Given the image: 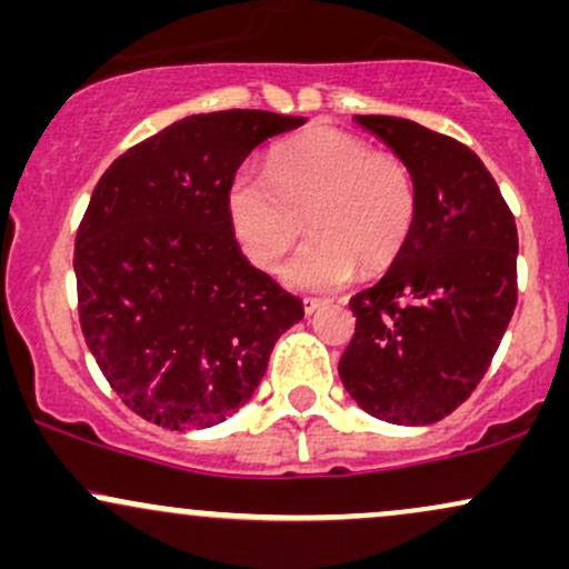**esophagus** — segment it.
<instances>
[{"label":"esophagus","mask_w":569,"mask_h":569,"mask_svg":"<svg viewBox=\"0 0 569 569\" xmlns=\"http://www.w3.org/2000/svg\"><path fill=\"white\" fill-rule=\"evenodd\" d=\"M302 305H305L307 316H312V312H318V310H321V307H326L329 302H326V299H310V297H307Z\"/></svg>","instance_id":"34e87169"}]
</instances>
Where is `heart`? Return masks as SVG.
I'll use <instances>...</instances> for the list:
<instances>
[{"instance_id":"b5f03b06","label":"heart","mask_w":569,"mask_h":569,"mask_svg":"<svg viewBox=\"0 0 569 569\" xmlns=\"http://www.w3.org/2000/svg\"><path fill=\"white\" fill-rule=\"evenodd\" d=\"M227 219L253 264L276 270L305 224L312 232L286 264L293 289H335L396 262L417 219L415 176L339 128H312L280 141L267 173L238 168L227 184Z\"/></svg>"}]
</instances>
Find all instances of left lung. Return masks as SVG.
I'll list each match as a JSON object with an SVG mask.
<instances>
[{
	"instance_id": "left-lung-1",
	"label": "left lung",
	"mask_w": 569,
	"mask_h": 569,
	"mask_svg": "<svg viewBox=\"0 0 569 569\" xmlns=\"http://www.w3.org/2000/svg\"><path fill=\"white\" fill-rule=\"evenodd\" d=\"M352 120L407 162L417 219L388 272L350 299L358 321L339 380L377 420L430 426L473 393L506 335L516 307V224L466 143L401 117Z\"/></svg>"
}]
</instances>
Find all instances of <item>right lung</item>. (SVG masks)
I'll return each instance as SVG.
<instances>
[{
  "label": "right lung",
  "instance_id": "right-lung-1",
  "mask_svg": "<svg viewBox=\"0 0 569 569\" xmlns=\"http://www.w3.org/2000/svg\"><path fill=\"white\" fill-rule=\"evenodd\" d=\"M305 122L259 109L184 117L96 184L74 243L82 335L117 396L152 426L224 422L305 318L243 257L224 206L248 154Z\"/></svg>",
  "mask_w": 569,
  "mask_h": 569
}]
</instances>
